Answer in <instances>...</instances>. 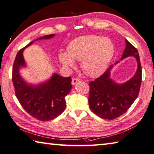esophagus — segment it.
<instances>
[{
	"instance_id": "obj_1",
	"label": "esophagus",
	"mask_w": 154,
	"mask_h": 154,
	"mask_svg": "<svg viewBox=\"0 0 154 154\" xmlns=\"http://www.w3.org/2000/svg\"><path fill=\"white\" fill-rule=\"evenodd\" d=\"M80 82V80L79 79H72V86H75V85H76L77 84H78V83H79Z\"/></svg>"
}]
</instances>
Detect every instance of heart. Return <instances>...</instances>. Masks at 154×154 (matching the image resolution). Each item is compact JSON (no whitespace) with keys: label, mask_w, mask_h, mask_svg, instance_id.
<instances>
[{"label":"heart","mask_w":154,"mask_h":154,"mask_svg":"<svg viewBox=\"0 0 154 154\" xmlns=\"http://www.w3.org/2000/svg\"><path fill=\"white\" fill-rule=\"evenodd\" d=\"M114 46L110 39L88 35L75 38L68 46V53H62L59 60L64 66L74 68L75 62H81L84 72L97 77L103 72L114 55Z\"/></svg>","instance_id":"b5f03b06"}]
</instances>
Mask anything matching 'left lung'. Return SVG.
Masks as SVG:
<instances>
[{
    "label": "left lung",
    "mask_w": 154,
    "mask_h": 154,
    "mask_svg": "<svg viewBox=\"0 0 154 154\" xmlns=\"http://www.w3.org/2000/svg\"><path fill=\"white\" fill-rule=\"evenodd\" d=\"M125 48L121 60L135 57L137 69L134 76L122 84L111 78V65L101 77L90 83L89 106L91 110L103 119L112 120L125 113L137 98L142 80V69L138 52L125 39ZM119 61L114 64L116 65Z\"/></svg>",
    "instance_id": "1"
}]
</instances>
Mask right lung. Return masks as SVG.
Wrapping results in <instances>:
<instances>
[{"label":"right lung","instance_id":"add662e5","mask_svg":"<svg viewBox=\"0 0 154 154\" xmlns=\"http://www.w3.org/2000/svg\"><path fill=\"white\" fill-rule=\"evenodd\" d=\"M55 34L46 35L29 43L17 53L13 66L12 81L17 99L26 112L38 120L46 121L54 119L66 108L65 97L72 88L71 77H63L57 73L46 81L39 84H31L20 74L21 68L26 67L23 51L38 40H48Z\"/></svg>","mask_w":154,"mask_h":154}]
</instances>
